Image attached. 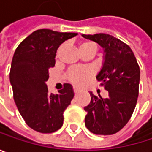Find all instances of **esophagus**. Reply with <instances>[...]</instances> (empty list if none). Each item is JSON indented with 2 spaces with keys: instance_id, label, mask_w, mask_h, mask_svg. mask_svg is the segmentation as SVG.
<instances>
[{
  "instance_id": "1",
  "label": "esophagus",
  "mask_w": 152,
  "mask_h": 152,
  "mask_svg": "<svg viewBox=\"0 0 152 152\" xmlns=\"http://www.w3.org/2000/svg\"><path fill=\"white\" fill-rule=\"evenodd\" d=\"M78 91H80V89L79 88H76V87H74V92L77 93Z\"/></svg>"
}]
</instances>
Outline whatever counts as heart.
I'll list each match as a JSON object with an SVG mask.
<instances>
[{
  "instance_id": "1",
  "label": "heart",
  "mask_w": 152,
  "mask_h": 152,
  "mask_svg": "<svg viewBox=\"0 0 152 152\" xmlns=\"http://www.w3.org/2000/svg\"><path fill=\"white\" fill-rule=\"evenodd\" d=\"M62 46H61L58 50V53L61 52ZM79 51L81 54L83 53H94L97 51V45L92 41H85L79 45ZM92 71L88 68H73L69 73L68 77L71 83L76 85H82L86 82V80L91 76Z\"/></svg>"
}]
</instances>
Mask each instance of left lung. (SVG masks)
Listing matches in <instances>:
<instances>
[{
    "label": "left lung",
    "instance_id": "obj_1",
    "mask_svg": "<svg viewBox=\"0 0 152 152\" xmlns=\"http://www.w3.org/2000/svg\"><path fill=\"white\" fill-rule=\"evenodd\" d=\"M82 36L104 50L102 68L96 78L108 91L106 99L90 91L91 102L84 107L85 126L96 135H113L128 123L135 110L140 69L131 48L121 40L106 33Z\"/></svg>",
    "mask_w": 152,
    "mask_h": 152
}]
</instances>
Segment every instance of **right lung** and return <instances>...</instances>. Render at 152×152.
I'll return each mask as SVG.
<instances>
[{
  "instance_id": "add662e5",
  "label": "right lung",
  "mask_w": 152,
  "mask_h": 152,
  "mask_svg": "<svg viewBox=\"0 0 152 152\" xmlns=\"http://www.w3.org/2000/svg\"><path fill=\"white\" fill-rule=\"evenodd\" d=\"M77 33L48 29L35 31L15 49L10 73L17 109L32 129L53 133L61 128L63 113L74 98L73 87L65 83L57 94L49 93L48 69L54 67L58 47Z\"/></svg>"
}]
</instances>
